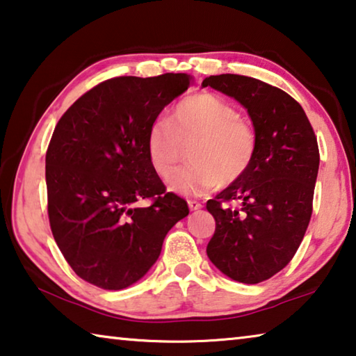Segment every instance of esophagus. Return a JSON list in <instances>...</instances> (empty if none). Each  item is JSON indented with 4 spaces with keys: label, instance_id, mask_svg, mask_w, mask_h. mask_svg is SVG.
<instances>
[{
    "label": "esophagus",
    "instance_id": "34e87169",
    "mask_svg": "<svg viewBox=\"0 0 356 356\" xmlns=\"http://www.w3.org/2000/svg\"><path fill=\"white\" fill-rule=\"evenodd\" d=\"M188 207H190V211H198V209L202 207V204L196 200H188Z\"/></svg>",
    "mask_w": 356,
    "mask_h": 356
}]
</instances>
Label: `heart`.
<instances>
[{
    "mask_svg": "<svg viewBox=\"0 0 356 356\" xmlns=\"http://www.w3.org/2000/svg\"><path fill=\"white\" fill-rule=\"evenodd\" d=\"M193 161L169 180L180 193L200 195L217 182L229 185L249 171L257 154V134L239 111L216 93L201 92L184 98L172 122L156 118L147 131V155L158 176L168 179L190 145Z\"/></svg>",
    "mask_w": 356,
    "mask_h": 356,
    "instance_id": "obj_1",
    "label": "heart"
}]
</instances>
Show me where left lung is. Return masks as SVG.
Wrapping results in <instances>:
<instances>
[{
	"instance_id": "obj_1",
	"label": "left lung",
	"mask_w": 356,
	"mask_h": 356,
	"mask_svg": "<svg viewBox=\"0 0 356 356\" xmlns=\"http://www.w3.org/2000/svg\"><path fill=\"white\" fill-rule=\"evenodd\" d=\"M207 86L245 107L257 154L244 176L207 201L216 233L206 252L229 279L259 284L290 263L306 234L320 165L317 138L301 104L284 90L239 74L206 77Z\"/></svg>"
}]
</instances>
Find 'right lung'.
I'll return each mask as SVG.
<instances>
[{"instance_id": "1", "label": "right lung", "mask_w": 356, "mask_h": 356, "mask_svg": "<svg viewBox=\"0 0 356 356\" xmlns=\"http://www.w3.org/2000/svg\"><path fill=\"white\" fill-rule=\"evenodd\" d=\"M188 74L123 76L82 95L56 123L46 154L54 239L79 277L104 290L143 279L168 231L188 216L147 155V131L190 87ZM152 199L150 207L136 202Z\"/></svg>"}]
</instances>
